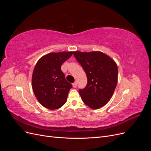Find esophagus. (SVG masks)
Masks as SVG:
<instances>
[{
  "label": "esophagus",
  "mask_w": 151,
  "mask_h": 151,
  "mask_svg": "<svg viewBox=\"0 0 151 151\" xmlns=\"http://www.w3.org/2000/svg\"><path fill=\"white\" fill-rule=\"evenodd\" d=\"M77 82H74V83L72 84V86H73V87H74V88H76V87H77Z\"/></svg>",
  "instance_id": "obj_1"
}]
</instances>
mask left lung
Instances as JSON below:
<instances>
[{
  "label": "left lung",
  "mask_w": 151,
  "mask_h": 151,
  "mask_svg": "<svg viewBox=\"0 0 151 151\" xmlns=\"http://www.w3.org/2000/svg\"><path fill=\"white\" fill-rule=\"evenodd\" d=\"M85 71L88 84L79 92L83 102L92 109L103 107L111 99L118 81L116 63L101 52H74Z\"/></svg>",
  "instance_id": "left-lung-1"
}]
</instances>
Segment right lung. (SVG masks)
Returning a JSON list of instances; mask_svg holds the SVG:
<instances>
[{
    "instance_id": "right-lung-1",
    "label": "right lung",
    "mask_w": 151,
    "mask_h": 151,
    "mask_svg": "<svg viewBox=\"0 0 151 151\" xmlns=\"http://www.w3.org/2000/svg\"><path fill=\"white\" fill-rule=\"evenodd\" d=\"M72 54L73 52L50 53L36 63L32 76V88L43 106L57 109L67 101L72 85L65 79L61 66Z\"/></svg>"
}]
</instances>
